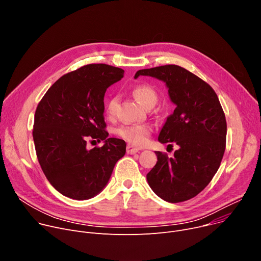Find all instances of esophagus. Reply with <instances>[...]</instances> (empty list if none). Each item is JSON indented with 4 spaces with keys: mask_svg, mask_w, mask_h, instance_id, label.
Wrapping results in <instances>:
<instances>
[{
    "mask_svg": "<svg viewBox=\"0 0 261 261\" xmlns=\"http://www.w3.org/2000/svg\"><path fill=\"white\" fill-rule=\"evenodd\" d=\"M138 151H139V149L133 147L132 145H128V146H127V153H128V154H131V155H132V154H136Z\"/></svg>",
    "mask_w": 261,
    "mask_h": 261,
    "instance_id": "obj_1",
    "label": "esophagus"
}]
</instances>
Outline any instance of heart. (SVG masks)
Instances as JSON below:
<instances>
[{
    "label": "heart",
    "mask_w": 261,
    "mask_h": 261,
    "mask_svg": "<svg viewBox=\"0 0 261 261\" xmlns=\"http://www.w3.org/2000/svg\"><path fill=\"white\" fill-rule=\"evenodd\" d=\"M133 96L145 108L154 106L157 103V93L153 88L147 85H138L132 90ZM120 101L117 94L111 96L105 104V112L108 116H113L116 112V108ZM152 128L147 124H134L123 125L116 129V134L122 137L127 143L132 146L143 147L148 143L149 136L151 135Z\"/></svg>",
    "instance_id": "b5f03b06"
}]
</instances>
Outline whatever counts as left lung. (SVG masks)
Returning a JSON list of instances; mask_svg holds the SVG:
<instances>
[{
    "label": "left lung",
    "instance_id": "left-lung-1",
    "mask_svg": "<svg viewBox=\"0 0 261 261\" xmlns=\"http://www.w3.org/2000/svg\"><path fill=\"white\" fill-rule=\"evenodd\" d=\"M139 76L163 81L176 105L158 140L175 143L179 149L173 158L155 152L157 163L147 174L148 183L164 201H187L203 191L220 168L226 148L225 113L212 87L179 65L139 69L134 78Z\"/></svg>",
    "mask_w": 261,
    "mask_h": 261
}]
</instances>
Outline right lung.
Returning <instances> with one entry per match:
<instances>
[{
	"label": "right lung",
	"mask_w": 261,
	"mask_h": 261,
	"mask_svg": "<svg viewBox=\"0 0 261 261\" xmlns=\"http://www.w3.org/2000/svg\"><path fill=\"white\" fill-rule=\"evenodd\" d=\"M123 77L120 67L87 64L59 78L38 103L33 126L36 155L61 195L75 200L97 196L125 155L126 143L108 137L104 121L106 89ZM91 139L104 140L103 147L87 150Z\"/></svg>",
	"instance_id": "add662e5"
}]
</instances>
